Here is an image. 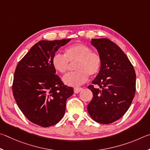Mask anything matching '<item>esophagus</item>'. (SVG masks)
Listing matches in <instances>:
<instances>
[{
  "label": "esophagus",
  "mask_w": 150,
  "mask_h": 150,
  "mask_svg": "<svg viewBox=\"0 0 150 150\" xmlns=\"http://www.w3.org/2000/svg\"><path fill=\"white\" fill-rule=\"evenodd\" d=\"M82 90V88H75L74 89V92L75 93H78Z\"/></svg>",
  "instance_id": "obj_1"
}]
</instances>
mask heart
<instances>
[{"mask_svg": "<svg viewBox=\"0 0 150 150\" xmlns=\"http://www.w3.org/2000/svg\"><path fill=\"white\" fill-rule=\"evenodd\" d=\"M76 71L68 73L62 78L66 85L77 87L85 83L88 75L95 76L100 71L102 60L100 54L91 51L90 47L83 43L71 45L65 49L64 55L56 53L52 57V65L55 70L61 74L68 70L70 63L75 62Z\"/></svg>", "mask_w": 150, "mask_h": 150, "instance_id": "obj_1", "label": "heart"}]
</instances>
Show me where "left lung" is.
<instances>
[{
	"mask_svg": "<svg viewBox=\"0 0 150 150\" xmlns=\"http://www.w3.org/2000/svg\"><path fill=\"white\" fill-rule=\"evenodd\" d=\"M91 43L100 54L102 64L92 85L88 87L93 93L88 111L95 121L110 124L121 118L132 103L136 73L127 55L111 40L92 39Z\"/></svg>",
	"mask_w": 150,
	"mask_h": 150,
	"instance_id": "8db88e82",
	"label": "left lung"
}]
</instances>
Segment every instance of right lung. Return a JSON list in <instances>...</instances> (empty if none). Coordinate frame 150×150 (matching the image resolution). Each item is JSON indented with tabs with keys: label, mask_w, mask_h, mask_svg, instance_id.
Wrapping results in <instances>:
<instances>
[{
	"label": "right lung",
	"mask_w": 150,
	"mask_h": 150,
	"mask_svg": "<svg viewBox=\"0 0 150 150\" xmlns=\"http://www.w3.org/2000/svg\"><path fill=\"white\" fill-rule=\"evenodd\" d=\"M71 39L42 40L35 43L16 68L13 96L25 117L37 125L48 127L64 115L72 88L64 85L52 65V57Z\"/></svg>",
	"instance_id": "right-lung-1"
}]
</instances>
